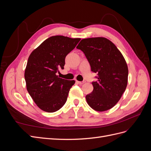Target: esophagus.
<instances>
[{"label":"esophagus","instance_id":"esophagus-1","mask_svg":"<svg viewBox=\"0 0 151 151\" xmlns=\"http://www.w3.org/2000/svg\"><path fill=\"white\" fill-rule=\"evenodd\" d=\"M76 83H77V84H83L84 83H85V81H83V82H81V81H76Z\"/></svg>","mask_w":151,"mask_h":151}]
</instances>
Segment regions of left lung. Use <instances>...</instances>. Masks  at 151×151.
Masks as SVG:
<instances>
[{
    "instance_id": "left-lung-1",
    "label": "left lung",
    "mask_w": 151,
    "mask_h": 151,
    "mask_svg": "<svg viewBox=\"0 0 151 151\" xmlns=\"http://www.w3.org/2000/svg\"><path fill=\"white\" fill-rule=\"evenodd\" d=\"M77 48L89 61L91 71L97 73L93 92L86 96L89 106L97 111L112 108L120 99L128 83L129 69L123 55L115 45L103 37L82 40Z\"/></svg>"
}]
</instances>
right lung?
I'll return each mask as SVG.
<instances>
[{
    "mask_svg": "<svg viewBox=\"0 0 151 151\" xmlns=\"http://www.w3.org/2000/svg\"><path fill=\"white\" fill-rule=\"evenodd\" d=\"M81 38L64 36L48 38L31 52L24 72L26 89L36 104L43 111L53 113L65 104L75 81L58 77L65 58Z\"/></svg>",
    "mask_w": 151,
    "mask_h": 151,
    "instance_id": "1",
    "label": "right lung"
}]
</instances>
